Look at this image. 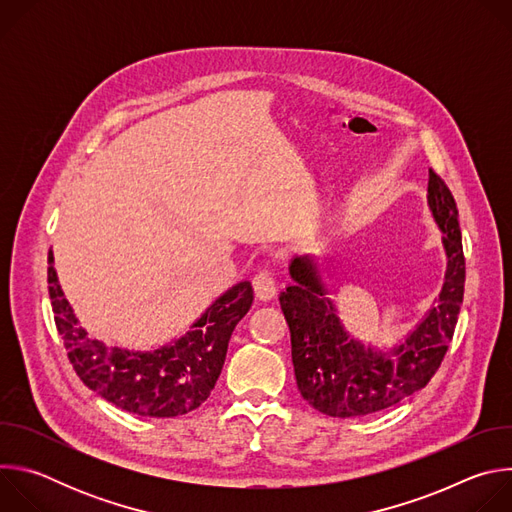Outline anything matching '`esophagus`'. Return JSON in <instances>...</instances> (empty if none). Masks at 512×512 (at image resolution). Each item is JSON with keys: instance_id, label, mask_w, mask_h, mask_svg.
Listing matches in <instances>:
<instances>
[{"instance_id": "34e87169", "label": "esophagus", "mask_w": 512, "mask_h": 512, "mask_svg": "<svg viewBox=\"0 0 512 512\" xmlns=\"http://www.w3.org/2000/svg\"><path fill=\"white\" fill-rule=\"evenodd\" d=\"M253 289H255V296H257L259 300H263V302L271 300V298L275 296V291H277L273 273L267 271V269L257 271L255 277H253Z\"/></svg>"}]
</instances>
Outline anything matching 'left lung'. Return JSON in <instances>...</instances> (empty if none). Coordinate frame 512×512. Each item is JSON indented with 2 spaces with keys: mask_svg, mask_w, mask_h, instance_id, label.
<instances>
[{
  "mask_svg": "<svg viewBox=\"0 0 512 512\" xmlns=\"http://www.w3.org/2000/svg\"><path fill=\"white\" fill-rule=\"evenodd\" d=\"M427 202L444 231L448 271L442 294L429 314L389 352L364 348L350 338L326 298L314 259L296 257L294 279L279 296L291 334V360L302 397L330 417H364L401 403L423 389L448 352L464 300L466 259L456 200L446 182L429 170Z\"/></svg>",
  "mask_w": 512,
  "mask_h": 512,
  "instance_id": "8db88e82",
  "label": "left lung"
}]
</instances>
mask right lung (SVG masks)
<instances>
[{
	"instance_id": "add662e5",
	"label": "right lung",
	"mask_w": 512,
	"mask_h": 512,
	"mask_svg": "<svg viewBox=\"0 0 512 512\" xmlns=\"http://www.w3.org/2000/svg\"><path fill=\"white\" fill-rule=\"evenodd\" d=\"M48 251V294L56 330L79 379L105 401L143 417H176L200 407L223 371L235 326L253 304L251 281L233 285L182 338L135 352L93 340L64 300Z\"/></svg>"
}]
</instances>
